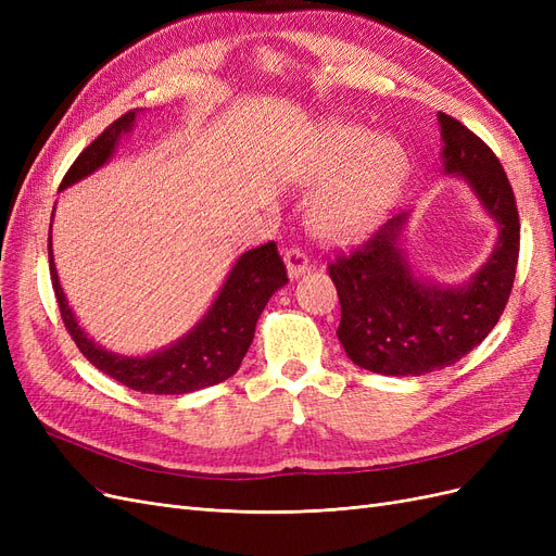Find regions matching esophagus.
Instances as JSON below:
<instances>
[{
	"label": "esophagus",
	"instance_id": "obj_1",
	"mask_svg": "<svg viewBox=\"0 0 556 556\" xmlns=\"http://www.w3.org/2000/svg\"><path fill=\"white\" fill-rule=\"evenodd\" d=\"M285 264H288L290 278H299L301 274H306V271H308L311 260H308V255H306L304 250L296 248V245H292V248L285 250Z\"/></svg>",
	"mask_w": 556,
	"mask_h": 556
}]
</instances>
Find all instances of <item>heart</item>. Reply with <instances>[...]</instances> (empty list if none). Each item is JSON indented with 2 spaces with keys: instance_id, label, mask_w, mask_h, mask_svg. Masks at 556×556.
<instances>
[{
  "instance_id": "obj_1",
  "label": "heart",
  "mask_w": 556,
  "mask_h": 556,
  "mask_svg": "<svg viewBox=\"0 0 556 556\" xmlns=\"http://www.w3.org/2000/svg\"><path fill=\"white\" fill-rule=\"evenodd\" d=\"M355 161L358 164L348 180L315 204V223L327 233H348L364 227L392 192L401 172V150L394 143L376 141L364 129L336 131L325 169L341 172Z\"/></svg>"
}]
</instances>
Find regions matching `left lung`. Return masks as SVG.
<instances>
[{"instance_id": "1", "label": "left lung", "mask_w": 556, "mask_h": 556, "mask_svg": "<svg viewBox=\"0 0 556 556\" xmlns=\"http://www.w3.org/2000/svg\"><path fill=\"white\" fill-rule=\"evenodd\" d=\"M443 164L459 174L501 227L492 257L464 288L413 278L399 237L408 213L390 217L327 264L341 301L339 341L348 357L382 376H422L452 366L480 345L506 308L519 257V213L494 150L457 117L439 113Z\"/></svg>"}]
</instances>
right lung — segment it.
Returning a JSON list of instances; mask_svg holds the SVG:
<instances>
[{
  "label": "right lung",
  "mask_w": 556,
  "mask_h": 556,
  "mask_svg": "<svg viewBox=\"0 0 556 556\" xmlns=\"http://www.w3.org/2000/svg\"><path fill=\"white\" fill-rule=\"evenodd\" d=\"M134 117H137V111H127L99 134L74 160L60 182V190L99 169L111 157L121 134L131 127ZM48 257L50 282H53L62 323L83 352V357L102 374L143 394H188L237 374L252 339H255L257 317L271 294L288 282V268L278 255L276 241L252 248L233 264L215 304L188 336H182L178 343L157 352V355L123 357L94 345L83 333L72 308L66 306L50 245Z\"/></svg>",
  "instance_id": "1"
}]
</instances>
